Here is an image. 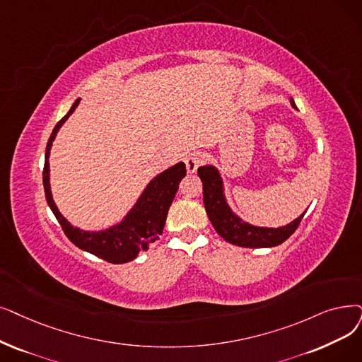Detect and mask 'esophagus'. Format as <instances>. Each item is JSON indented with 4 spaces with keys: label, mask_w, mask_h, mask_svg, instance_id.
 <instances>
[{
    "label": "esophagus",
    "mask_w": 362,
    "mask_h": 362,
    "mask_svg": "<svg viewBox=\"0 0 362 362\" xmlns=\"http://www.w3.org/2000/svg\"><path fill=\"white\" fill-rule=\"evenodd\" d=\"M202 161H204V155L199 151H194L189 155H186L185 164H186L187 173H195L197 168L202 164Z\"/></svg>",
    "instance_id": "34e87169"
}]
</instances>
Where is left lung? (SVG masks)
<instances>
[{
    "label": "left lung",
    "mask_w": 362,
    "mask_h": 362,
    "mask_svg": "<svg viewBox=\"0 0 362 362\" xmlns=\"http://www.w3.org/2000/svg\"><path fill=\"white\" fill-rule=\"evenodd\" d=\"M290 103L294 109H297L293 99ZM198 176L202 182L204 192V207H206L207 216L216 232L225 241L248 248H266L275 247L284 243L290 235L296 230L300 223L305 213H302L293 222L286 226L279 228H266L251 225L243 220L237 213H233L229 207L226 195H225V183L220 171L211 165L206 164L198 168Z\"/></svg>",
    "instance_id": "obj_1"
}]
</instances>
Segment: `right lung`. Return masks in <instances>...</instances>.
Returning a JSON list of instances; mask_svg holds the SVG:
<instances>
[{
    "label": "right lung",
    "instance_id": "right-lung-1",
    "mask_svg": "<svg viewBox=\"0 0 362 362\" xmlns=\"http://www.w3.org/2000/svg\"><path fill=\"white\" fill-rule=\"evenodd\" d=\"M76 99L69 112L62 118L49 139L45 148V163L42 171V183L45 199L66 237L78 248L98 256L109 263H127L134 260L140 251H146L149 245L160 240L163 233L168 209L176 197L180 180L186 176V167L177 163L156 175L139 195L134 206L127 211L121 222L100 230H84L72 226L56 206L50 185V151L62 125L72 115L80 105Z\"/></svg>",
    "mask_w": 362,
    "mask_h": 362
}]
</instances>
